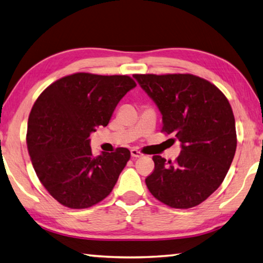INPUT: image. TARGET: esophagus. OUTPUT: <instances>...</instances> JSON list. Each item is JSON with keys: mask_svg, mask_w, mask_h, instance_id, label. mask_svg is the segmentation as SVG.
Returning <instances> with one entry per match:
<instances>
[{"mask_svg": "<svg viewBox=\"0 0 263 263\" xmlns=\"http://www.w3.org/2000/svg\"><path fill=\"white\" fill-rule=\"evenodd\" d=\"M131 155L133 158H141L142 157V153L141 152H139V151L138 149H131Z\"/></svg>", "mask_w": 263, "mask_h": 263, "instance_id": "1", "label": "esophagus"}]
</instances>
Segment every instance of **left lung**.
Masks as SVG:
<instances>
[{
  "label": "left lung",
  "mask_w": 263,
  "mask_h": 263,
  "mask_svg": "<svg viewBox=\"0 0 263 263\" xmlns=\"http://www.w3.org/2000/svg\"><path fill=\"white\" fill-rule=\"evenodd\" d=\"M158 105L162 130L182 151L173 162L154 155L146 185L155 198L175 209L194 208L219 188L237 148L232 108L215 84L193 74H135Z\"/></svg>",
  "instance_id": "1"
}]
</instances>
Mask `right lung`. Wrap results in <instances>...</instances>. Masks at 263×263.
<instances>
[{
  "mask_svg": "<svg viewBox=\"0 0 263 263\" xmlns=\"http://www.w3.org/2000/svg\"><path fill=\"white\" fill-rule=\"evenodd\" d=\"M136 86L127 75L75 73L50 84L34 102L26 145L39 181L61 205L87 209L112 191L130 151L95 157L89 137L108 125L118 102Z\"/></svg>",
  "mask_w": 263,
  "mask_h": 263,
  "instance_id": "obj_1",
  "label": "right lung"
}]
</instances>
